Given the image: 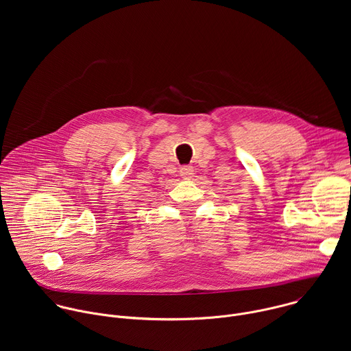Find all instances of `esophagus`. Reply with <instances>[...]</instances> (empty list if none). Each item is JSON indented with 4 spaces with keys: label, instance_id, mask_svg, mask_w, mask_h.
<instances>
[{
    "label": "esophagus",
    "instance_id": "34e87169",
    "mask_svg": "<svg viewBox=\"0 0 351 351\" xmlns=\"http://www.w3.org/2000/svg\"><path fill=\"white\" fill-rule=\"evenodd\" d=\"M179 175L183 178V179H189L194 175V171H193V167L190 165H184V167H180L179 169Z\"/></svg>",
    "mask_w": 351,
    "mask_h": 351
}]
</instances>
